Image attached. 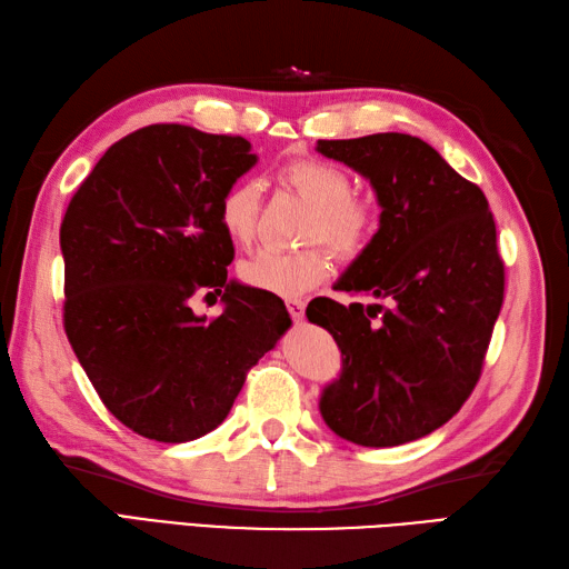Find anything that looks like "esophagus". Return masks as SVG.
Returning <instances> with one entry per match:
<instances>
[{
  "instance_id": "1",
  "label": "esophagus",
  "mask_w": 569,
  "mask_h": 569,
  "mask_svg": "<svg viewBox=\"0 0 569 569\" xmlns=\"http://www.w3.org/2000/svg\"><path fill=\"white\" fill-rule=\"evenodd\" d=\"M286 308H288V312H291V318L296 322L303 320V316H306V303H303V300H298V298L286 300Z\"/></svg>"
}]
</instances>
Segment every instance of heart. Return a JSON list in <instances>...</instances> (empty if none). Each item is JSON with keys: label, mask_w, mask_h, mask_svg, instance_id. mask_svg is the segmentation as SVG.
<instances>
[{"label": "heart", "mask_w": 569, "mask_h": 569, "mask_svg": "<svg viewBox=\"0 0 569 569\" xmlns=\"http://www.w3.org/2000/svg\"><path fill=\"white\" fill-rule=\"evenodd\" d=\"M281 180L312 204L306 241H325L340 259H357L377 237L379 208L365 196H355V183L345 168L320 159H296L283 166ZM261 180L241 178L220 200V224L239 244H251L259 229ZM332 257L320 244L296 251L261 249L241 263V281L259 291L298 298L330 276Z\"/></svg>", "instance_id": "1"}]
</instances>
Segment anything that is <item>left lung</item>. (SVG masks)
I'll use <instances>...</instances> for the list:
<instances>
[{"mask_svg":"<svg viewBox=\"0 0 569 569\" xmlns=\"http://www.w3.org/2000/svg\"><path fill=\"white\" fill-rule=\"evenodd\" d=\"M318 151L365 176L381 204L377 237L335 283L379 303L306 310L342 352L320 413L355 445L426 438L475 391L503 303L489 202L418 137L320 139Z\"/></svg>","mask_w":569,"mask_h":569,"instance_id":"left-lung-1","label":"left lung"}]
</instances>
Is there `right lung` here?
Listing matches in <instances>:
<instances>
[{
	"instance_id": "add662e5",
	"label": "right lung",
	"mask_w": 569,
	"mask_h": 569,
	"mask_svg": "<svg viewBox=\"0 0 569 569\" xmlns=\"http://www.w3.org/2000/svg\"><path fill=\"white\" fill-rule=\"evenodd\" d=\"M257 163L241 137L151 124L119 139L72 196L60 251L68 342L107 410L156 442L202 438L291 318L227 278L220 200ZM223 296L222 317L189 298Z\"/></svg>"
}]
</instances>
